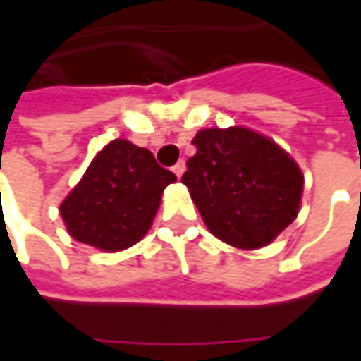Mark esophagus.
<instances>
[{"instance_id":"34e87169","label":"esophagus","mask_w":361,"mask_h":361,"mask_svg":"<svg viewBox=\"0 0 361 361\" xmlns=\"http://www.w3.org/2000/svg\"><path fill=\"white\" fill-rule=\"evenodd\" d=\"M173 173L176 174L178 178L183 176V173H185V162H183V160H178V162L174 164V166H173Z\"/></svg>"}]
</instances>
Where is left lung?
Segmentation results:
<instances>
[{"mask_svg":"<svg viewBox=\"0 0 361 361\" xmlns=\"http://www.w3.org/2000/svg\"><path fill=\"white\" fill-rule=\"evenodd\" d=\"M192 145L183 183L216 239L259 249L295 221L303 174L281 146L243 126L204 128Z\"/></svg>","mask_w":361,"mask_h":361,"instance_id":"left-lung-1","label":"left lung"}]
</instances>
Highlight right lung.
Instances as JSON below:
<instances>
[{"label":"right lung","mask_w":361,"mask_h":361,"mask_svg":"<svg viewBox=\"0 0 361 361\" xmlns=\"http://www.w3.org/2000/svg\"><path fill=\"white\" fill-rule=\"evenodd\" d=\"M176 180L152 152L116 138L92 160L60 204L68 233L102 251H122L150 229L162 190Z\"/></svg>","instance_id":"obj_1"}]
</instances>
